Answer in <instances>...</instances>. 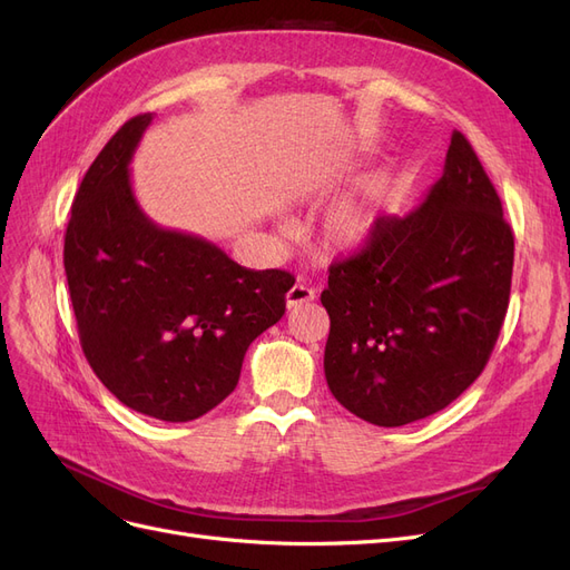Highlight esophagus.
Here are the masks:
<instances>
[{
	"instance_id": "esophagus-1",
	"label": "esophagus",
	"mask_w": 570,
	"mask_h": 570,
	"mask_svg": "<svg viewBox=\"0 0 570 570\" xmlns=\"http://www.w3.org/2000/svg\"><path fill=\"white\" fill-rule=\"evenodd\" d=\"M314 297H316V292L312 289V287H306V285H302V283H297V285H292L289 289H287V308H297V306H302V304H308V302H314Z\"/></svg>"
}]
</instances>
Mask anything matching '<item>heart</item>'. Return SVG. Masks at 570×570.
<instances>
[{"instance_id":"heart-1","label":"heart","mask_w":570,"mask_h":570,"mask_svg":"<svg viewBox=\"0 0 570 570\" xmlns=\"http://www.w3.org/2000/svg\"><path fill=\"white\" fill-rule=\"evenodd\" d=\"M375 228V214L366 199H347L327 214L323 223V245L331 252H356Z\"/></svg>"}]
</instances>
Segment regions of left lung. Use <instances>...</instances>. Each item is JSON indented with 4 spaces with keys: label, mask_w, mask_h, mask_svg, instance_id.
Returning a JSON list of instances; mask_svg holds the SVG:
<instances>
[{
    "label": "left lung",
    "mask_w": 570,
    "mask_h": 570,
    "mask_svg": "<svg viewBox=\"0 0 570 570\" xmlns=\"http://www.w3.org/2000/svg\"><path fill=\"white\" fill-rule=\"evenodd\" d=\"M513 233L471 142L454 130L419 209L381 216L327 275L325 381L373 425L442 411L485 368L509 308Z\"/></svg>",
    "instance_id": "1"
}]
</instances>
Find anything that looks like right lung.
I'll return each mask as SVG.
<instances>
[{
    "label": "right lung",
    "instance_id": "1",
    "mask_svg": "<svg viewBox=\"0 0 570 570\" xmlns=\"http://www.w3.org/2000/svg\"><path fill=\"white\" fill-rule=\"evenodd\" d=\"M149 124L151 114L130 118L85 174L63 268L95 375L132 411L185 423L235 390L249 344L283 318L295 275L249 271L145 216L128 166Z\"/></svg>",
    "mask_w": 570,
    "mask_h": 570
}]
</instances>
